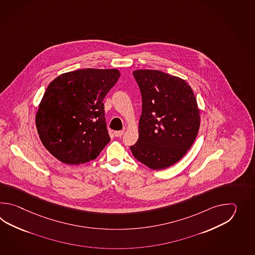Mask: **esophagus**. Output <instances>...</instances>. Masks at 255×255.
Returning <instances> with one entry per match:
<instances>
[{
  "mask_svg": "<svg viewBox=\"0 0 255 255\" xmlns=\"http://www.w3.org/2000/svg\"><path fill=\"white\" fill-rule=\"evenodd\" d=\"M124 130H120V131H115L114 134L117 137H121L122 135H124Z\"/></svg>",
  "mask_w": 255,
  "mask_h": 255,
  "instance_id": "obj_1",
  "label": "esophagus"
}]
</instances>
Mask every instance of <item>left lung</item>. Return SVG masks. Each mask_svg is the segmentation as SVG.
I'll use <instances>...</instances> for the list:
<instances>
[{"mask_svg": "<svg viewBox=\"0 0 255 255\" xmlns=\"http://www.w3.org/2000/svg\"><path fill=\"white\" fill-rule=\"evenodd\" d=\"M142 113L133 156L151 169L178 162L192 146L200 128V109L188 83L161 71L135 70Z\"/></svg>", "mask_w": 255, "mask_h": 255, "instance_id": "8db88e82", "label": "left lung"}]
</instances>
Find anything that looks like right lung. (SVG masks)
<instances>
[{
    "label": "right lung",
    "instance_id": "1",
    "mask_svg": "<svg viewBox=\"0 0 255 255\" xmlns=\"http://www.w3.org/2000/svg\"><path fill=\"white\" fill-rule=\"evenodd\" d=\"M120 77L118 69L87 68L49 84L35 123L43 146L61 162H88L110 141L103 100Z\"/></svg>",
    "mask_w": 255,
    "mask_h": 255
}]
</instances>
